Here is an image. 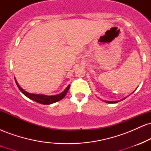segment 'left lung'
Returning a JSON list of instances; mask_svg holds the SVG:
<instances>
[{
  "instance_id": "obj_1",
  "label": "left lung",
  "mask_w": 151,
  "mask_h": 151,
  "mask_svg": "<svg viewBox=\"0 0 151 151\" xmlns=\"http://www.w3.org/2000/svg\"><path fill=\"white\" fill-rule=\"evenodd\" d=\"M126 98V97L124 98V99H123L120 100V101H122V100L125 99ZM102 101L106 102V103H108V104H115V103H117V102H118V101H105V100H102Z\"/></svg>"
}]
</instances>
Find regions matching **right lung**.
<instances>
[{"label":"right lung","mask_w":151,"mask_h":151,"mask_svg":"<svg viewBox=\"0 0 151 151\" xmlns=\"http://www.w3.org/2000/svg\"><path fill=\"white\" fill-rule=\"evenodd\" d=\"M15 83H16L17 86H18V89L20 90V91L23 93L25 96H27V98H29L30 99L33 100V101L37 102V103L41 104H52L55 103V102L60 101V100L62 99L67 94V91H68L70 87V84H69L68 86H67V88L62 91V93H58V94L56 95H53V96H47V95H45V94H37V93H31L27 92L24 90L22 88H21L19 85V84L17 81L15 77Z\"/></svg>","instance_id":"add662e5"}]
</instances>
